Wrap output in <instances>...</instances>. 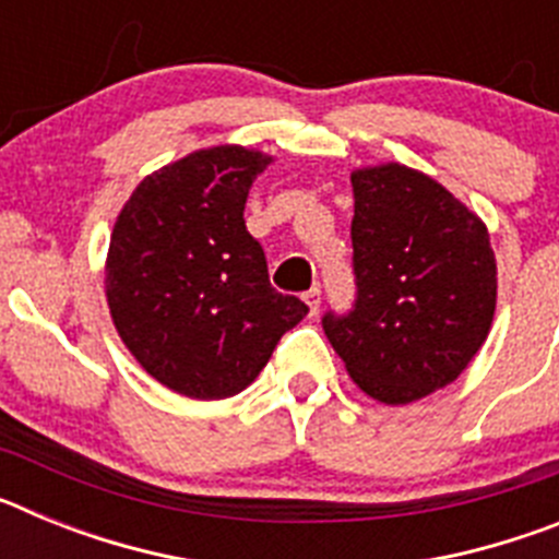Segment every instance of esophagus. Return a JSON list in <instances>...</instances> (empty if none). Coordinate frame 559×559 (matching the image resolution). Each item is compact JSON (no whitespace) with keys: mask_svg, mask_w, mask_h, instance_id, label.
Here are the masks:
<instances>
[{"mask_svg":"<svg viewBox=\"0 0 559 559\" xmlns=\"http://www.w3.org/2000/svg\"><path fill=\"white\" fill-rule=\"evenodd\" d=\"M305 302H308L310 313H316V310H319V305H322V288H319V285H313L310 290H305Z\"/></svg>","mask_w":559,"mask_h":559,"instance_id":"esophagus-1","label":"esophagus"}]
</instances>
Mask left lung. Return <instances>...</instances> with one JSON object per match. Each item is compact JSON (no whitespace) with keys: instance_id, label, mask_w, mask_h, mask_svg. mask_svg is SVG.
I'll return each instance as SVG.
<instances>
[{"instance_id":"1","label":"left lung","mask_w":559,"mask_h":559,"mask_svg":"<svg viewBox=\"0 0 559 559\" xmlns=\"http://www.w3.org/2000/svg\"><path fill=\"white\" fill-rule=\"evenodd\" d=\"M355 302L324 333L369 397L403 406L448 386L490 333L496 254L487 226L426 173H353Z\"/></svg>"}]
</instances>
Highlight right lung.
Masks as SVG:
<instances>
[{
  "label": "right lung",
  "mask_w": 559,
  "mask_h": 559,
  "mask_svg": "<svg viewBox=\"0 0 559 559\" xmlns=\"http://www.w3.org/2000/svg\"><path fill=\"white\" fill-rule=\"evenodd\" d=\"M271 156L195 151L142 181L114 224L106 296L114 328L147 374L195 400L243 392L308 305L269 283L243 221Z\"/></svg>",
  "instance_id": "1"
}]
</instances>
